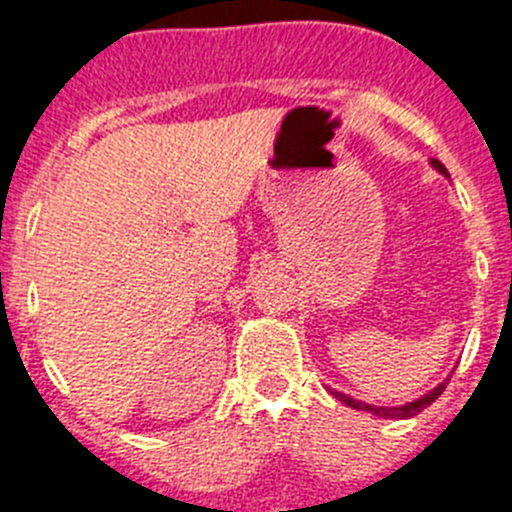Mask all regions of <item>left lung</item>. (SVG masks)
<instances>
[{"mask_svg":"<svg viewBox=\"0 0 512 512\" xmlns=\"http://www.w3.org/2000/svg\"><path fill=\"white\" fill-rule=\"evenodd\" d=\"M432 166L439 171V174L447 176V169H444L442 161L432 159ZM447 384H450V381H442V384L434 386V389L429 391V394H424L422 399L409 401V404H404V407H371V404H364V401L351 399V396L341 394V391H331V394L336 396V399H341L343 404H348V407H351V409H358V412H371V414H376V417H384V419H409V417H417V414L422 412V409H427L429 404H432V401L437 399L439 394H442L444 386H447Z\"/></svg>","mask_w":512,"mask_h":512,"instance_id":"obj_1","label":"left lung"}]
</instances>
